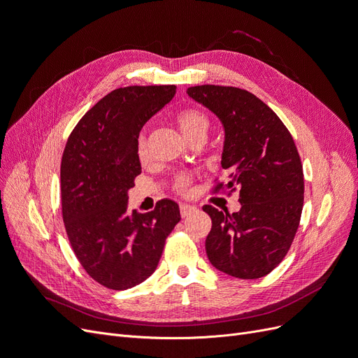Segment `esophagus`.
Listing matches in <instances>:
<instances>
[{"instance_id":"esophagus-1","label":"esophagus","mask_w":358,"mask_h":358,"mask_svg":"<svg viewBox=\"0 0 358 358\" xmlns=\"http://www.w3.org/2000/svg\"><path fill=\"white\" fill-rule=\"evenodd\" d=\"M197 212V208H194V206L189 204H180V216L182 218H188L192 213Z\"/></svg>"}]
</instances>
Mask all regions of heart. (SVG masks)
I'll use <instances>...</instances> for the list:
<instances>
[{
  "label": "heart",
  "mask_w": 358,
  "mask_h": 358,
  "mask_svg": "<svg viewBox=\"0 0 358 358\" xmlns=\"http://www.w3.org/2000/svg\"><path fill=\"white\" fill-rule=\"evenodd\" d=\"M178 124L180 131L185 134L187 138L194 140L197 137H206L209 129V119L201 110L199 109H185L178 115ZM137 155L140 161H145L148 158V142L143 134H140L137 138ZM191 179L187 176H179L175 183L176 192L187 196L189 194Z\"/></svg>",
  "instance_id": "1"
}]
</instances>
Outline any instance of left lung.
I'll return each instance as SVG.
<instances>
[{"instance_id": "1", "label": "left lung", "mask_w": 358, "mask_h": 358, "mask_svg": "<svg viewBox=\"0 0 358 358\" xmlns=\"http://www.w3.org/2000/svg\"><path fill=\"white\" fill-rule=\"evenodd\" d=\"M187 94L221 119L225 142L221 166L229 182L213 192L239 189V212L206 204L212 230L209 262L239 279L268 275L285 258L297 233L305 179L294 140L279 116L251 92L234 86H191Z\"/></svg>"}]
</instances>
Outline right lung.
<instances>
[{
    "label": "right lung",
    "instance_id": "1",
    "mask_svg": "<svg viewBox=\"0 0 358 358\" xmlns=\"http://www.w3.org/2000/svg\"><path fill=\"white\" fill-rule=\"evenodd\" d=\"M176 94L175 85L125 86L86 112L61 159V206L70 245L95 282L128 289L155 272L167 236L180 221L178 203L128 213V189L142 171L140 129Z\"/></svg>",
    "mask_w": 358,
    "mask_h": 358
}]
</instances>
